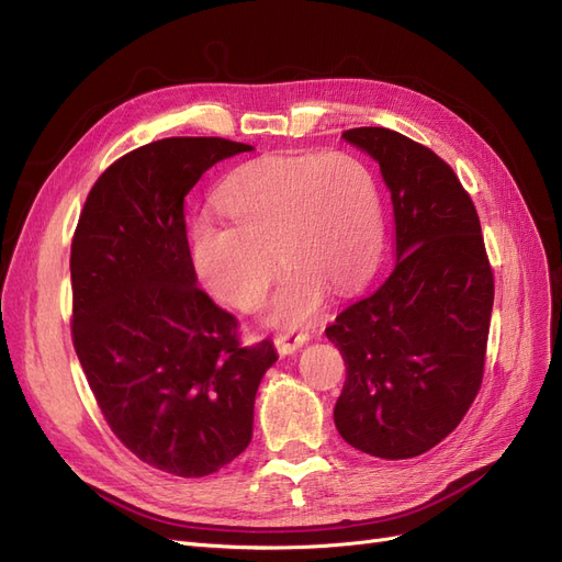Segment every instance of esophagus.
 <instances>
[{"label":"esophagus","instance_id":"esophagus-1","mask_svg":"<svg viewBox=\"0 0 562 562\" xmlns=\"http://www.w3.org/2000/svg\"><path fill=\"white\" fill-rule=\"evenodd\" d=\"M306 339H308L306 333L283 330V333H279V335L274 337V346H277V351H279L281 356H288V353H293L295 348H300L302 344H306Z\"/></svg>","mask_w":562,"mask_h":562}]
</instances>
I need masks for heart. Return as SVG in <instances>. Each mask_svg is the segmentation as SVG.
Masks as SVG:
<instances>
[{
	"label": "heart",
	"instance_id": "heart-1",
	"mask_svg": "<svg viewBox=\"0 0 562 562\" xmlns=\"http://www.w3.org/2000/svg\"><path fill=\"white\" fill-rule=\"evenodd\" d=\"M218 204L232 225L202 218L192 229L200 279L211 295L248 312L267 293L279 258L285 269L269 308L279 325L314 318L327 288L351 293L379 262L381 192L351 153L258 158L232 173Z\"/></svg>",
	"mask_w": 562,
	"mask_h": 562
}]
</instances>
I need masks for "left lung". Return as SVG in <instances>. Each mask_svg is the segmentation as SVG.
I'll list each match as a JSON object with an SVG mask.
<instances>
[{
  "instance_id": "obj_1",
  "label": "left lung",
  "mask_w": 562,
  "mask_h": 562,
  "mask_svg": "<svg viewBox=\"0 0 562 562\" xmlns=\"http://www.w3.org/2000/svg\"><path fill=\"white\" fill-rule=\"evenodd\" d=\"M344 139L381 167L397 260L374 293L325 327L346 364L335 425L358 451L404 460L449 437L481 389L493 269L449 162L385 127L346 130Z\"/></svg>"
}]
</instances>
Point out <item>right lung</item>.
Returning a JSON list of instances; mask_svg holds the SVG:
<instances>
[{"label":"right lung","instance_id":"1","mask_svg":"<svg viewBox=\"0 0 562 562\" xmlns=\"http://www.w3.org/2000/svg\"><path fill=\"white\" fill-rule=\"evenodd\" d=\"M254 150L169 137L130 150L94 181L71 239V341L111 432L146 465L206 476L254 437L274 344L241 346L237 318L198 288L186 235L190 188Z\"/></svg>","mask_w":562,"mask_h":562}]
</instances>
